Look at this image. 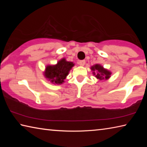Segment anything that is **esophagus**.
Returning <instances> with one entry per match:
<instances>
[{"label": "esophagus", "mask_w": 147, "mask_h": 147, "mask_svg": "<svg viewBox=\"0 0 147 147\" xmlns=\"http://www.w3.org/2000/svg\"><path fill=\"white\" fill-rule=\"evenodd\" d=\"M85 63H86L85 60H81V61H79V62H78V64L80 66H84V65H85Z\"/></svg>", "instance_id": "1"}]
</instances>
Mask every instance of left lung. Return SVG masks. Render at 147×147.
I'll return each mask as SVG.
<instances>
[{"instance_id":"8db88e82","label":"left lung","mask_w":147,"mask_h":147,"mask_svg":"<svg viewBox=\"0 0 147 147\" xmlns=\"http://www.w3.org/2000/svg\"><path fill=\"white\" fill-rule=\"evenodd\" d=\"M93 74L99 80H107L111 77V72L104 68L100 64H95L91 67Z\"/></svg>"}]
</instances>
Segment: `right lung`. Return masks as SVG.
Listing matches in <instances>:
<instances>
[{
	"mask_svg": "<svg viewBox=\"0 0 147 147\" xmlns=\"http://www.w3.org/2000/svg\"><path fill=\"white\" fill-rule=\"evenodd\" d=\"M74 65L72 61H68L65 58H62L55 65H48L46 66L43 75L45 78L54 84H61L67 78L69 71Z\"/></svg>",
	"mask_w": 147,
	"mask_h": 147,
	"instance_id": "obj_1",
	"label": "right lung"
}]
</instances>
